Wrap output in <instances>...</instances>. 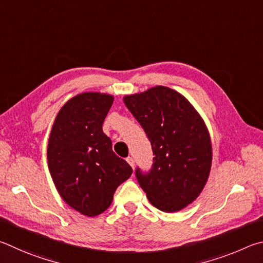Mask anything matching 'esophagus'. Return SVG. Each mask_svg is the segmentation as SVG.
<instances>
[{"instance_id":"1","label":"esophagus","mask_w":263,"mask_h":263,"mask_svg":"<svg viewBox=\"0 0 263 263\" xmlns=\"http://www.w3.org/2000/svg\"><path fill=\"white\" fill-rule=\"evenodd\" d=\"M127 162H128V164L130 165V166L134 168V165H135V163H134V159H133V157H128L127 158Z\"/></svg>"}]
</instances>
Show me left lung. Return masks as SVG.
Returning <instances> with one entry per match:
<instances>
[{"mask_svg": "<svg viewBox=\"0 0 263 263\" xmlns=\"http://www.w3.org/2000/svg\"><path fill=\"white\" fill-rule=\"evenodd\" d=\"M124 104L151 142L154 163L136 178L150 203L165 213L185 208L208 180L213 149L203 120L185 97L166 86L126 96Z\"/></svg>", "mask_w": 263, "mask_h": 263, "instance_id": "obj_1", "label": "left lung"}]
</instances>
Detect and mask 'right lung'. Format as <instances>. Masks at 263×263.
<instances>
[{
  "label": "right lung",
  "mask_w": 263,
  "mask_h": 263,
  "mask_svg": "<svg viewBox=\"0 0 263 263\" xmlns=\"http://www.w3.org/2000/svg\"><path fill=\"white\" fill-rule=\"evenodd\" d=\"M113 99L99 92L75 96L60 109L49 135L47 160L55 187L67 204L89 217L108 208L133 173L103 132Z\"/></svg>",
  "instance_id": "add662e5"
}]
</instances>
